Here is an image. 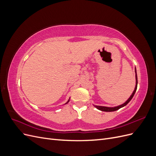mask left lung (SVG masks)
<instances>
[{
	"label": "left lung",
	"instance_id": "8db88e82",
	"mask_svg": "<svg viewBox=\"0 0 156 156\" xmlns=\"http://www.w3.org/2000/svg\"><path fill=\"white\" fill-rule=\"evenodd\" d=\"M135 80H136V83H135V89L133 92V93L131 94V95L129 96V98L127 99V100L124 103H122L121 105H119L118 106H115V107H105V106H100V105H94V107H95L96 108H98V110L101 111H105V112H112V111H115L120 109V108L122 107H124V106H126L127 103H128L131 100V99L133 98L134 94L136 90V88H137V75H136V68H135Z\"/></svg>",
	"mask_w": 156,
	"mask_h": 156
}]
</instances>
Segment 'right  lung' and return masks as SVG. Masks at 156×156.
Segmentation results:
<instances>
[{
	"mask_svg": "<svg viewBox=\"0 0 156 156\" xmlns=\"http://www.w3.org/2000/svg\"><path fill=\"white\" fill-rule=\"evenodd\" d=\"M69 100H70V98H69V100H68V101H67V102H66V103H64V105H66V104H67V103H68V102H69Z\"/></svg>",
	"mask_w": 156,
	"mask_h": 156,
	"instance_id": "1",
	"label": "right lung"
}]
</instances>
